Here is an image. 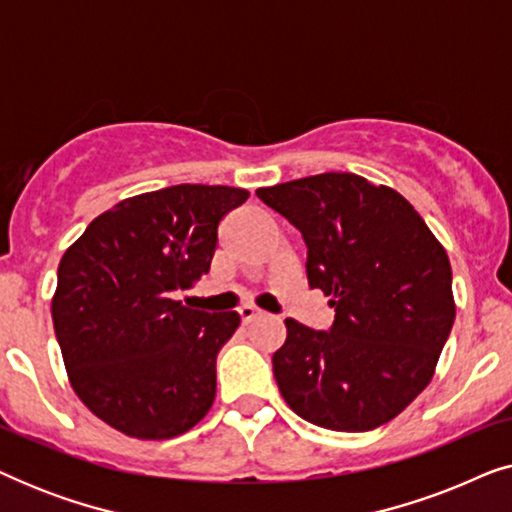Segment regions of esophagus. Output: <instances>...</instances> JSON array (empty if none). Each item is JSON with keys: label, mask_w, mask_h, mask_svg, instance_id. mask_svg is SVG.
<instances>
[{"label": "esophagus", "mask_w": 512, "mask_h": 512, "mask_svg": "<svg viewBox=\"0 0 512 512\" xmlns=\"http://www.w3.org/2000/svg\"><path fill=\"white\" fill-rule=\"evenodd\" d=\"M240 317H242L244 324H251V321H254V319L263 317V312L258 310V307H254V305H244V307H240Z\"/></svg>", "instance_id": "34e87169"}]
</instances>
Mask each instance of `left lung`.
<instances>
[{
    "label": "left lung",
    "mask_w": 512,
    "mask_h": 512,
    "mask_svg": "<svg viewBox=\"0 0 512 512\" xmlns=\"http://www.w3.org/2000/svg\"><path fill=\"white\" fill-rule=\"evenodd\" d=\"M307 244V284L331 331L286 319L272 373L289 408L331 431H370L431 382L454 324L452 268L415 207L352 172L258 188Z\"/></svg>",
    "instance_id": "1"
}]
</instances>
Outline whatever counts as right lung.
I'll list each match as a JSON object with an SVG mask.
<instances>
[{
  "mask_svg": "<svg viewBox=\"0 0 512 512\" xmlns=\"http://www.w3.org/2000/svg\"><path fill=\"white\" fill-rule=\"evenodd\" d=\"M249 191L179 184L118 202L65 251L51 314L83 405L139 440L186 433L216 396V354L240 326L172 293L209 272L219 223Z\"/></svg>",
  "mask_w": 512,
  "mask_h": 512,
  "instance_id": "add662e5",
  "label": "right lung"
}]
</instances>
